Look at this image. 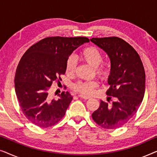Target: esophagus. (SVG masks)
Instances as JSON below:
<instances>
[{"instance_id":"esophagus-1","label":"esophagus","mask_w":157,"mask_h":157,"mask_svg":"<svg viewBox=\"0 0 157 157\" xmlns=\"http://www.w3.org/2000/svg\"><path fill=\"white\" fill-rule=\"evenodd\" d=\"M78 97H80V98H84V99H89V98H90L89 96H84V95H81V94H79V95H78Z\"/></svg>"}]
</instances>
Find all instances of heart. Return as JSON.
I'll return each instance as SVG.
<instances>
[{
	"instance_id": "obj_1",
	"label": "heart",
	"mask_w": 157,
	"mask_h": 157,
	"mask_svg": "<svg viewBox=\"0 0 157 157\" xmlns=\"http://www.w3.org/2000/svg\"><path fill=\"white\" fill-rule=\"evenodd\" d=\"M81 59L94 68L95 73L101 79H105L109 76V67L106 64L100 65L103 61V54L99 49L94 46L87 47L81 53ZM76 69V63L73 58L68 59L66 66V74L72 75ZM98 86L96 81H80L73 85L74 91L83 94H91Z\"/></svg>"
}]
</instances>
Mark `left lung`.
<instances>
[{
  "label": "left lung",
  "mask_w": 157,
  "mask_h": 157,
  "mask_svg": "<svg viewBox=\"0 0 157 157\" xmlns=\"http://www.w3.org/2000/svg\"><path fill=\"white\" fill-rule=\"evenodd\" d=\"M91 41L104 50L111 61L106 94L116 98L112 104L101 101L92 113L94 121L107 129L125 124L136 113L145 93V72L135 49L118 37L92 38Z\"/></svg>",
  "instance_id": "obj_1"
}]
</instances>
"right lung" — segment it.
<instances>
[{"label":"right lung","instance_id":"1","mask_svg":"<svg viewBox=\"0 0 157 157\" xmlns=\"http://www.w3.org/2000/svg\"><path fill=\"white\" fill-rule=\"evenodd\" d=\"M86 37H48L30 47L21 58L15 75V91L25 117L35 125L47 128L64 117L72 96L68 91L51 99L48 90L53 81L61 80L73 51Z\"/></svg>","mask_w":157,"mask_h":157}]
</instances>
